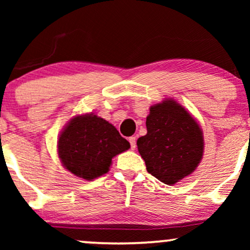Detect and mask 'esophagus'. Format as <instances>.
<instances>
[{
	"mask_svg": "<svg viewBox=\"0 0 250 250\" xmlns=\"http://www.w3.org/2000/svg\"><path fill=\"white\" fill-rule=\"evenodd\" d=\"M128 141H129V143H131V149L134 150L135 146H136V138H135V136H131V138L128 139Z\"/></svg>",
	"mask_w": 250,
	"mask_h": 250,
	"instance_id": "1",
	"label": "esophagus"
}]
</instances>
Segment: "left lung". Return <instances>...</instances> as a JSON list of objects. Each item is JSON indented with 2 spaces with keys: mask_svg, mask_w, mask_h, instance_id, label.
<instances>
[{
  "mask_svg": "<svg viewBox=\"0 0 250 250\" xmlns=\"http://www.w3.org/2000/svg\"><path fill=\"white\" fill-rule=\"evenodd\" d=\"M146 125L148 132L136 145L148 173L172 186L197 168L204 153L203 131L182 105L172 99L152 105Z\"/></svg>",
  "mask_w": 250,
  "mask_h": 250,
  "instance_id": "8db88e82",
  "label": "left lung"
}]
</instances>
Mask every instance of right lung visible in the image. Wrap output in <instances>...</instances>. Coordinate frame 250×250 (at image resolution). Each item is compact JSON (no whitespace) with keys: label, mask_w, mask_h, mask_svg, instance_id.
Listing matches in <instances>:
<instances>
[{"label":"right lung","mask_w":250,"mask_h":250,"mask_svg":"<svg viewBox=\"0 0 250 250\" xmlns=\"http://www.w3.org/2000/svg\"><path fill=\"white\" fill-rule=\"evenodd\" d=\"M129 149V142L114 125L93 114L75 116L61 132L58 153L66 169L92 181L109 170L116 155Z\"/></svg>","instance_id":"right-lung-1"}]
</instances>
